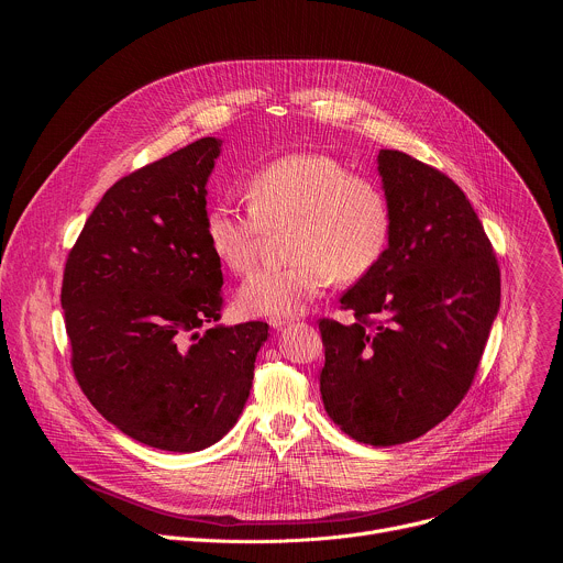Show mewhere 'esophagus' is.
<instances>
[{"mask_svg": "<svg viewBox=\"0 0 563 563\" xmlns=\"http://www.w3.org/2000/svg\"><path fill=\"white\" fill-rule=\"evenodd\" d=\"M287 323H291V318H280V316H272V318H269V325H272L274 330H280V328H285Z\"/></svg>", "mask_w": 563, "mask_h": 563, "instance_id": "obj_1", "label": "esophagus"}]
</instances>
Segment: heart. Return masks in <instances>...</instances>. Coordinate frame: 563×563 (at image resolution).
<instances>
[{"mask_svg": "<svg viewBox=\"0 0 563 563\" xmlns=\"http://www.w3.org/2000/svg\"><path fill=\"white\" fill-rule=\"evenodd\" d=\"M250 209L213 205L205 233L216 258L247 274L261 258L269 231L289 229L283 267H261L238 289L250 316H294L332 278H363L383 256L389 209L378 187L352 176L339 159L289 153L261 167L247 183Z\"/></svg>", "mask_w": 563, "mask_h": 563, "instance_id": "heart-1", "label": "heart"}]
</instances>
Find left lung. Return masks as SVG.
<instances>
[{"instance_id": "1", "label": "left lung", "mask_w": 563, "mask_h": 563, "mask_svg": "<svg viewBox=\"0 0 563 563\" xmlns=\"http://www.w3.org/2000/svg\"><path fill=\"white\" fill-rule=\"evenodd\" d=\"M389 245L341 298L354 323L320 318V394L369 445L408 443L467 394L501 300V272L470 200L439 169L383 148Z\"/></svg>"}]
</instances>
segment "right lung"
<instances>
[{"instance_id":"right-lung-1","label":"right lung","mask_w":563,"mask_h":563,"mask_svg":"<svg viewBox=\"0 0 563 563\" xmlns=\"http://www.w3.org/2000/svg\"><path fill=\"white\" fill-rule=\"evenodd\" d=\"M220 140L200 137L120 178L68 252L70 367L126 437L169 452L220 441L243 412L269 325L220 318L222 272L205 233Z\"/></svg>"}]
</instances>
